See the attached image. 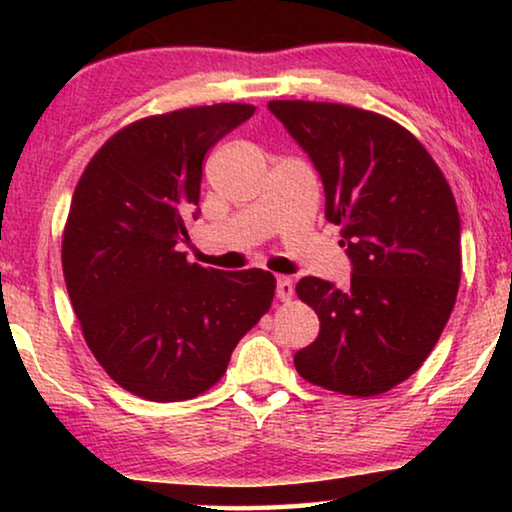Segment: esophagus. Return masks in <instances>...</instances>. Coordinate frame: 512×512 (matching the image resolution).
I'll list each match as a JSON object with an SVG mask.
<instances>
[{"label": "esophagus", "mask_w": 512, "mask_h": 512, "mask_svg": "<svg viewBox=\"0 0 512 512\" xmlns=\"http://www.w3.org/2000/svg\"><path fill=\"white\" fill-rule=\"evenodd\" d=\"M293 296V279L291 277H277V298L291 300Z\"/></svg>", "instance_id": "1"}]
</instances>
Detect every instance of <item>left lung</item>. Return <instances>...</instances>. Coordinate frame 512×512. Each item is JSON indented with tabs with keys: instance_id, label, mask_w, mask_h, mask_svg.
Wrapping results in <instances>:
<instances>
[{
	"instance_id": "8db88e82",
	"label": "left lung",
	"mask_w": 512,
	"mask_h": 512,
	"mask_svg": "<svg viewBox=\"0 0 512 512\" xmlns=\"http://www.w3.org/2000/svg\"><path fill=\"white\" fill-rule=\"evenodd\" d=\"M310 156L352 261L349 289L303 277L319 338L293 356L307 382L377 396L415 373L443 333L461 279V223L440 167L415 135L347 104L268 102Z\"/></svg>"
}]
</instances>
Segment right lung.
<instances>
[{"label":"right lung","instance_id":"1","mask_svg":"<svg viewBox=\"0 0 512 512\" xmlns=\"http://www.w3.org/2000/svg\"><path fill=\"white\" fill-rule=\"evenodd\" d=\"M254 111L212 104L142 118L118 130L76 184L62 235L69 300L100 366L146 401L214 387L270 310V272L207 270L179 251L188 216L200 214L205 153Z\"/></svg>","mask_w":512,"mask_h":512}]
</instances>
